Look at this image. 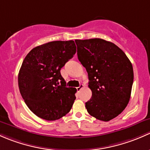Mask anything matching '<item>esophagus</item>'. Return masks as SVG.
<instances>
[{
  "instance_id": "esophagus-1",
  "label": "esophagus",
  "mask_w": 150,
  "mask_h": 150,
  "mask_svg": "<svg viewBox=\"0 0 150 150\" xmlns=\"http://www.w3.org/2000/svg\"><path fill=\"white\" fill-rule=\"evenodd\" d=\"M84 87V85H83V84H80L79 86H78V87H76V89H77V92H79L80 90H81V89H82V88Z\"/></svg>"
}]
</instances>
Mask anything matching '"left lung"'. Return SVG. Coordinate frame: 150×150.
Segmentation results:
<instances>
[{
    "instance_id": "obj_1",
    "label": "left lung",
    "mask_w": 150,
    "mask_h": 150,
    "mask_svg": "<svg viewBox=\"0 0 150 150\" xmlns=\"http://www.w3.org/2000/svg\"><path fill=\"white\" fill-rule=\"evenodd\" d=\"M75 42L92 93L85 103L87 112L100 121H110L123 112L130 100L134 81L132 63L111 42L94 38Z\"/></svg>"
}]
</instances>
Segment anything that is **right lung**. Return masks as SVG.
I'll return each instance as SVG.
<instances>
[{"label": "right lung", "mask_w": 150, "mask_h": 150, "mask_svg": "<svg viewBox=\"0 0 150 150\" xmlns=\"http://www.w3.org/2000/svg\"><path fill=\"white\" fill-rule=\"evenodd\" d=\"M76 52L73 40L52 41L33 48L23 61L18 88L27 107L37 116L55 121L71 110L76 89L66 87L60 71Z\"/></svg>", "instance_id": "right-lung-1"}]
</instances>
